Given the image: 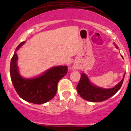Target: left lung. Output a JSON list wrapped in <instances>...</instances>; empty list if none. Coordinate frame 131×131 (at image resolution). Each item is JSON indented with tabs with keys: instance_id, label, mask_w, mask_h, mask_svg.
I'll return each instance as SVG.
<instances>
[{
	"instance_id": "obj_1",
	"label": "left lung",
	"mask_w": 131,
	"mask_h": 131,
	"mask_svg": "<svg viewBox=\"0 0 131 131\" xmlns=\"http://www.w3.org/2000/svg\"><path fill=\"white\" fill-rule=\"evenodd\" d=\"M124 75L125 73L122 80L115 87L112 89H103L92 85L88 77L82 73L80 81L77 86V91L79 95L87 101L91 102L103 101L113 96L121 89L124 81Z\"/></svg>"
}]
</instances>
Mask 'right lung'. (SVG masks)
<instances>
[{
  "mask_svg": "<svg viewBox=\"0 0 131 131\" xmlns=\"http://www.w3.org/2000/svg\"><path fill=\"white\" fill-rule=\"evenodd\" d=\"M24 43L23 42L19 43L16 51ZM16 51L10 61V75L12 83L18 94L25 101L34 104H43L52 100L57 92L58 82L67 75L68 67H54L39 77L23 79L18 73L16 64L18 56Z\"/></svg>",
  "mask_w": 131,
  "mask_h": 131,
  "instance_id": "add662e5",
  "label": "right lung"
}]
</instances>
